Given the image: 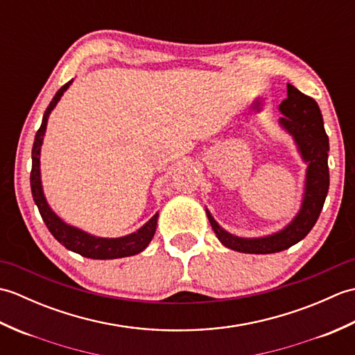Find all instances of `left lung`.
Masks as SVG:
<instances>
[{
	"mask_svg": "<svg viewBox=\"0 0 355 355\" xmlns=\"http://www.w3.org/2000/svg\"><path fill=\"white\" fill-rule=\"evenodd\" d=\"M286 99L279 105L282 117L279 122L296 140L300 154L308 163L305 197L302 207L291 224L281 232L266 238H238L221 229L207 210L209 223L221 244L241 253L267 254L290 248L304 239L314 227L322 212L323 202L329 189L328 150L329 141L323 128V119L318 102L313 97L300 93L291 84L286 85Z\"/></svg>",
	"mask_w": 355,
	"mask_h": 355,
	"instance_id": "left-lung-1",
	"label": "left lung"
}]
</instances>
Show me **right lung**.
Instances as JSON below:
<instances>
[{
  "label": "right lung",
  "mask_w": 355,
  "mask_h": 355,
  "mask_svg": "<svg viewBox=\"0 0 355 355\" xmlns=\"http://www.w3.org/2000/svg\"><path fill=\"white\" fill-rule=\"evenodd\" d=\"M70 84L71 80L67 82L64 87L58 89V93L51 99L47 110H45L42 123L35 135V143L32 149V172H30V186H32L33 200L51 235L55 236L65 248H69V250L79 253L80 256H85V258H89V259H117V258H125V256L137 254L141 250H145L148 244L150 243V239H153L155 227H157L158 214H155L145 225H143L141 229H139L135 233H131V235L123 236V238L108 239V238H96L79 229L71 227V225H67L64 221L59 220V218L51 212L47 201H45L42 186H41V172H40L41 145L45 134V128H47L49 114L51 112V110L56 107V103L59 102V99H61V96L64 94L65 89L70 87Z\"/></svg>",
  "instance_id": "right-lung-1"
}]
</instances>
